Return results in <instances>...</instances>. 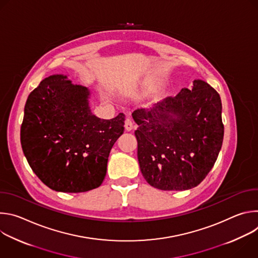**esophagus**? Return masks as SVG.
I'll return each mask as SVG.
<instances>
[{
	"label": "esophagus",
	"instance_id": "1",
	"mask_svg": "<svg viewBox=\"0 0 258 258\" xmlns=\"http://www.w3.org/2000/svg\"><path fill=\"white\" fill-rule=\"evenodd\" d=\"M124 127H125V130H126L127 132H130V131H132V130L134 128V121H133V119H132L131 117H126V118H125Z\"/></svg>",
	"mask_w": 258,
	"mask_h": 258
}]
</instances>
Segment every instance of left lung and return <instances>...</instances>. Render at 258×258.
<instances>
[{"label":"left lung","mask_w":258,"mask_h":258,"mask_svg":"<svg viewBox=\"0 0 258 258\" xmlns=\"http://www.w3.org/2000/svg\"><path fill=\"white\" fill-rule=\"evenodd\" d=\"M132 115L140 168L149 185L183 191L206 177L224 140L222 101L212 87L196 80L192 90L183 88Z\"/></svg>","instance_id":"left-lung-1"}]
</instances>
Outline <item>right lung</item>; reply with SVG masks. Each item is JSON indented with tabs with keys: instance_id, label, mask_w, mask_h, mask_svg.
<instances>
[{
	"instance_id": "1",
	"label": "right lung",
	"mask_w": 258,
	"mask_h": 258,
	"mask_svg": "<svg viewBox=\"0 0 258 258\" xmlns=\"http://www.w3.org/2000/svg\"><path fill=\"white\" fill-rule=\"evenodd\" d=\"M90 91L66 76L41 82L28 96L20 130L32 171L50 189L82 193L101 186L110 150L123 133L124 114L101 119L91 112Z\"/></svg>"
}]
</instances>
